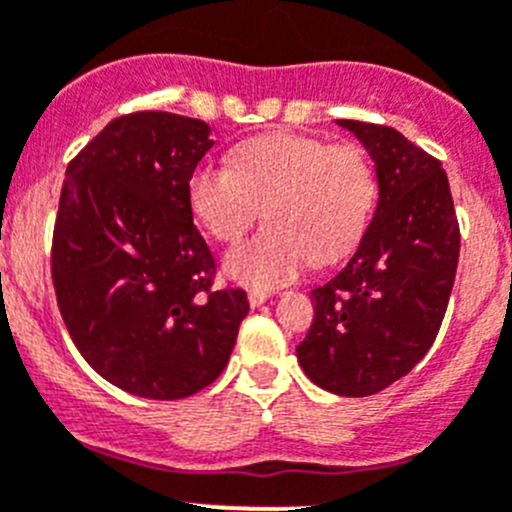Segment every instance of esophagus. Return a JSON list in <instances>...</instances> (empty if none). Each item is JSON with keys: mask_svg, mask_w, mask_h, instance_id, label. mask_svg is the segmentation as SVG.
<instances>
[{"mask_svg": "<svg viewBox=\"0 0 512 512\" xmlns=\"http://www.w3.org/2000/svg\"><path fill=\"white\" fill-rule=\"evenodd\" d=\"M247 300H250V307H260V305H265L267 300H270V292L250 290V295H247Z\"/></svg>", "mask_w": 512, "mask_h": 512, "instance_id": "esophagus-1", "label": "esophagus"}]
</instances>
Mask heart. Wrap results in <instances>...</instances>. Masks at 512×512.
Listing matches in <instances>:
<instances>
[{
	"label": "heart",
	"mask_w": 512,
	"mask_h": 512,
	"mask_svg": "<svg viewBox=\"0 0 512 512\" xmlns=\"http://www.w3.org/2000/svg\"><path fill=\"white\" fill-rule=\"evenodd\" d=\"M187 200L220 242L237 240L262 207L267 225L227 252L225 275L270 290L300 275L310 260H337L360 240L375 210L377 182L360 147L267 135L237 147L230 167H195Z\"/></svg>",
	"instance_id": "heart-1"
}]
</instances>
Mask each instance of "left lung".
Wrapping results in <instances>:
<instances>
[{"instance_id": "1", "label": "left lung", "mask_w": 512, "mask_h": 512, "mask_svg": "<svg viewBox=\"0 0 512 512\" xmlns=\"http://www.w3.org/2000/svg\"><path fill=\"white\" fill-rule=\"evenodd\" d=\"M375 162L377 207L355 255L310 292L315 317L297 360L342 398L375 395L435 342L460 255L448 175L393 127L337 119Z\"/></svg>"}]
</instances>
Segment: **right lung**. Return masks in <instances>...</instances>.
<instances>
[{"label":"right lung","instance_id":"1","mask_svg":"<svg viewBox=\"0 0 512 512\" xmlns=\"http://www.w3.org/2000/svg\"><path fill=\"white\" fill-rule=\"evenodd\" d=\"M202 119L135 112L69 162L52 280L69 337L124 393L180 400L225 370L245 290H212L215 260L192 222L187 180L212 150Z\"/></svg>","mask_w":512,"mask_h":512}]
</instances>
